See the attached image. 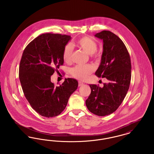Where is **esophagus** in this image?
<instances>
[{"label":"esophagus","instance_id":"1","mask_svg":"<svg viewBox=\"0 0 154 154\" xmlns=\"http://www.w3.org/2000/svg\"><path fill=\"white\" fill-rule=\"evenodd\" d=\"M82 85H83V82H82L79 81V87H80V86Z\"/></svg>","mask_w":154,"mask_h":154}]
</instances>
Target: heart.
I'll return each instance as SVG.
<instances>
[{"label":"heart","instance_id":"heart-1","mask_svg":"<svg viewBox=\"0 0 154 154\" xmlns=\"http://www.w3.org/2000/svg\"><path fill=\"white\" fill-rule=\"evenodd\" d=\"M75 45L84 51L89 54L92 58L96 59L98 55L96 54L97 45L93 39L88 36H84L79 39ZM73 54V48L70 44H67L64 48L63 52V59L66 63H70L72 61ZM94 71V67L90 65L86 66H75L70 70V73L75 77L80 80H85Z\"/></svg>","mask_w":154,"mask_h":154}]
</instances>
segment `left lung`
<instances>
[{
    "mask_svg": "<svg viewBox=\"0 0 154 154\" xmlns=\"http://www.w3.org/2000/svg\"><path fill=\"white\" fill-rule=\"evenodd\" d=\"M95 36L103 42L101 62L95 72L98 77L106 78L103 87L90 84L91 94L86 100L89 111L98 116L109 115L123 102L131 80V61L121 39L109 30H103Z\"/></svg>",
    "mask_w": 154,
    "mask_h": 154,
    "instance_id": "obj_1",
    "label": "left lung"
}]
</instances>
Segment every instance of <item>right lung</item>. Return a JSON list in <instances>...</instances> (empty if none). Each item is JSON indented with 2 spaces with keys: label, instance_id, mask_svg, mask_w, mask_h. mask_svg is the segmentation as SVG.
<instances>
[{
  "label": "right lung",
  "instance_id": "add662e5",
  "mask_svg": "<svg viewBox=\"0 0 154 154\" xmlns=\"http://www.w3.org/2000/svg\"><path fill=\"white\" fill-rule=\"evenodd\" d=\"M70 39L66 35L42 34L28 44L22 54L19 78L24 95L33 109L45 117L59 115L78 87V81L71 78L58 87L51 81V76L63 64V52Z\"/></svg>",
  "mask_w": 154,
  "mask_h": 154
}]
</instances>
